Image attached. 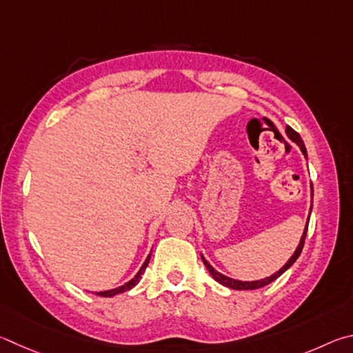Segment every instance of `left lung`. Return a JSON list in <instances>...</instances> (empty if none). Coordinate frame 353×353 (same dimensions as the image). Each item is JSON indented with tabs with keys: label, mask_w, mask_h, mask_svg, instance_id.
<instances>
[{
	"label": "left lung",
	"mask_w": 353,
	"mask_h": 353,
	"mask_svg": "<svg viewBox=\"0 0 353 353\" xmlns=\"http://www.w3.org/2000/svg\"><path fill=\"white\" fill-rule=\"evenodd\" d=\"M287 134H288V138H290V139H292L293 142H296V144H298V145L301 147L302 153H304L305 157H307V150H305L304 141H302L301 134H299L298 132H294V130H293L292 127H287ZM312 192H313V188H312ZM310 211H312V209H310ZM308 221H310V219H308ZM308 221H307L305 231H304V234H302V237H301L299 246H298V248H296V251H294V254L292 256V259H290V261H288L285 265H283V267H282L279 271H277V273H274L273 276L267 277V279L254 281V282H242V281H236V279H231V277H228V276H223L221 273H219V271H215V270L211 267V265H209V262L206 261V259L201 256V259H203V263H205V267L208 268V271H209V273H211V276L214 277V279L217 281L219 283H221V285L228 287V288H232V290H256V288H262V287L268 285V283H271L273 281H276L277 277H279V276H282L283 273H285V271H287L290 267H292V265L296 262V259H298V257L301 256L302 248H304V242H305V237H307V231H308Z\"/></svg>",
	"instance_id": "obj_1"
}]
</instances>
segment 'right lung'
<instances>
[{"label": "right lung", "mask_w": 353, "mask_h": 353, "mask_svg": "<svg viewBox=\"0 0 353 353\" xmlns=\"http://www.w3.org/2000/svg\"><path fill=\"white\" fill-rule=\"evenodd\" d=\"M148 261H150V254H148V257L145 259V262H144V265H142V267H141V270L138 271V274H136L132 281L127 282L125 285H122V287H117V288H114V290H108V292H99L97 294H99V296H103V298H111V296H114V294H119V293H123V292H127V290L133 288V287L136 285V283L139 282L141 276L144 274V271H145L147 265H148Z\"/></svg>", "instance_id": "obj_1"}]
</instances>
